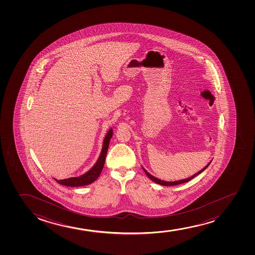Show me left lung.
Segmentation results:
<instances>
[{
  "label": "left lung",
  "mask_w": 255,
  "mask_h": 255,
  "mask_svg": "<svg viewBox=\"0 0 255 255\" xmlns=\"http://www.w3.org/2000/svg\"><path fill=\"white\" fill-rule=\"evenodd\" d=\"M211 162V161H210ZM210 162L204 168H202L201 171H199L198 173H196V174H194L193 176H191V177H190V178H188V179H182V180H178V181H174V182H167V181H163V180H161V179H157V178H155V177H154V176L151 175V174H149L148 172H147L146 170L144 169V168H143V171H144V173H146V175L149 177V179H151L152 181L155 182V183H157V184H159V185H165V186H171V185H179V184H183V183H185V182L190 181V179H193L194 177H196V175H198L199 173H202V172H203L204 170L207 168V167H208V165L210 164Z\"/></svg>",
  "instance_id": "1"
}]
</instances>
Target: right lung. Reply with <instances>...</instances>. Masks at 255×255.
I'll use <instances>...</instances> for the list:
<instances>
[{"label":"right lung","instance_id":"add662e5","mask_svg":"<svg viewBox=\"0 0 255 255\" xmlns=\"http://www.w3.org/2000/svg\"><path fill=\"white\" fill-rule=\"evenodd\" d=\"M112 137V129H110L109 132L106 134L104 143H103V149L100 154V157L98 159L96 163L94 164V167L88 172L82 174L80 177H73V178H69V179H62V180H56L59 184L66 186H83V185H89L93 182L95 181L98 177L100 176L101 171H102L105 161H106V154L108 150L109 143Z\"/></svg>","mask_w":255,"mask_h":255}]
</instances>
